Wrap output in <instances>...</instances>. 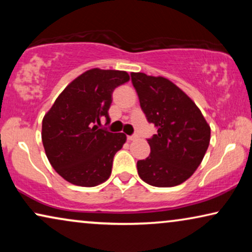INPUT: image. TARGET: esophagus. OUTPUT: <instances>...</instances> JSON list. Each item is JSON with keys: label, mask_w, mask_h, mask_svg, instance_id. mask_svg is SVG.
Wrapping results in <instances>:
<instances>
[{"label": "esophagus", "mask_w": 252, "mask_h": 252, "mask_svg": "<svg viewBox=\"0 0 252 252\" xmlns=\"http://www.w3.org/2000/svg\"><path fill=\"white\" fill-rule=\"evenodd\" d=\"M137 136L136 135H128L127 136V141H133V140H136Z\"/></svg>", "instance_id": "1"}]
</instances>
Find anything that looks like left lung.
Listing matches in <instances>:
<instances>
[{"label": "left lung", "instance_id": "obj_1", "mask_svg": "<svg viewBox=\"0 0 252 252\" xmlns=\"http://www.w3.org/2000/svg\"><path fill=\"white\" fill-rule=\"evenodd\" d=\"M130 77L141 109L157 128L148 139L149 157L137 160V173L155 187L180 185L201 164L210 143V126L197 105L168 79L140 72Z\"/></svg>", "mask_w": 252, "mask_h": 252}]
</instances>
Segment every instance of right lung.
Listing matches in <instances>:
<instances>
[{
	"label": "right lung",
	"instance_id": "right-lung-1",
	"mask_svg": "<svg viewBox=\"0 0 252 252\" xmlns=\"http://www.w3.org/2000/svg\"><path fill=\"white\" fill-rule=\"evenodd\" d=\"M129 80L125 71L93 70L74 79L42 120V143L55 171L71 184L94 187L108 180L124 133L99 128L110 123L112 93Z\"/></svg>",
	"mask_w": 252,
	"mask_h": 252
}]
</instances>
